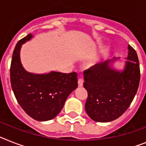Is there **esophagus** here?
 Segmentation results:
<instances>
[{"mask_svg": "<svg viewBox=\"0 0 146 146\" xmlns=\"http://www.w3.org/2000/svg\"><path fill=\"white\" fill-rule=\"evenodd\" d=\"M83 82H84L83 79H79V80H78V85H79V87H82V86L83 85Z\"/></svg>", "mask_w": 146, "mask_h": 146, "instance_id": "34e87169", "label": "esophagus"}]
</instances>
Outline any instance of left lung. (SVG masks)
<instances>
[{
  "label": "left lung",
  "instance_id": "1",
  "mask_svg": "<svg viewBox=\"0 0 146 146\" xmlns=\"http://www.w3.org/2000/svg\"><path fill=\"white\" fill-rule=\"evenodd\" d=\"M128 50V61L123 71L111 68L110 61L84 71L83 85L88 92L85 108L92 120L98 122L115 120L132 103L139 85L140 69L137 52L130 45Z\"/></svg>",
  "mask_w": 146,
  "mask_h": 146
}]
</instances>
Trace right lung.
<instances>
[{"instance_id":"right-lung-1","label":"right lung","mask_w":146,"mask_h":146,"mask_svg":"<svg viewBox=\"0 0 146 146\" xmlns=\"http://www.w3.org/2000/svg\"><path fill=\"white\" fill-rule=\"evenodd\" d=\"M32 37L31 34L17 42L10 65V82L15 97L24 111L36 121H48L58 115L70 94L78 86L76 72L47 74L28 73L20 61V49Z\"/></svg>"}]
</instances>
